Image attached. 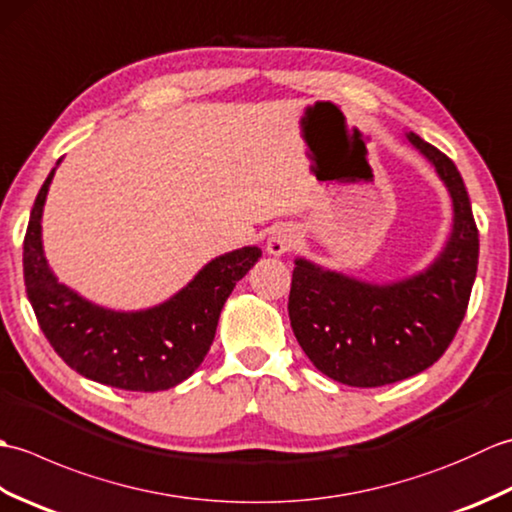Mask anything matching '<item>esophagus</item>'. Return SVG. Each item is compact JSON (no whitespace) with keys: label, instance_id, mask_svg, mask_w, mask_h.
Returning a JSON list of instances; mask_svg holds the SVG:
<instances>
[{"label":"esophagus","instance_id":"1","mask_svg":"<svg viewBox=\"0 0 512 512\" xmlns=\"http://www.w3.org/2000/svg\"><path fill=\"white\" fill-rule=\"evenodd\" d=\"M299 242V235L292 226H277L273 235L268 237L266 250L270 255H284L288 250H292Z\"/></svg>","mask_w":512,"mask_h":512}]
</instances>
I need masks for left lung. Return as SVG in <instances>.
Wrapping results in <instances>:
<instances>
[{
	"label": "left lung",
	"mask_w": 512,
	"mask_h": 512,
	"mask_svg": "<svg viewBox=\"0 0 512 512\" xmlns=\"http://www.w3.org/2000/svg\"><path fill=\"white\" fill-rule=\"evenodd\" d=\"M453 202L449 242L418 275L369 284L308 259H295L290 325L312 365L336 383L380 387L416 376L447 352L469 306L480 235L464 180L453 160L416 134Z\"/></svg>",
	"instance_id": "left-lung-1"
}]
</instances>
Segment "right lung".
I'll use <instances>...</instances> for the list:
<instances>
[{"label":"right lung","mask_w":512,"mask_h":512,"mask_svg":"<svg viewBox=\"0 0 512 512\" xmlns=\"http://www.w3.org/2000/svg\"><path fill=\"white\" fill-rule=\"evenodd\" d=\"M54 169L37 193L24 239L26 292L41 332L74 372L101 385L127 391L180 385L204 361L228 295L262 250L244 246L211 259L160 306L136 312L96 306L61 284L43 255L41 215Z\"/></svg>","instance_id":"right-lung-1"}]
</instances>
